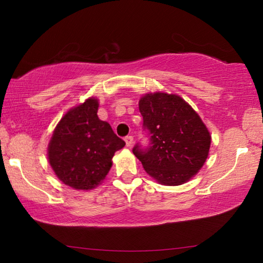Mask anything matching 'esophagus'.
I'll return each mask as SVG.
<instances>
[{"mask_svg": "<svg viewBox=\"0 0 263 263\" xmlns=\"http://www.w3.org/2000/svg\"><path fill=\"white\" fill-rule=\"evenodd\" d=\"M124 141H125V146L132 147L133 142H134V138H133V136H125Z\"/></svg>", "mask_w": 263, "mask_h": 263, "instance_id": "34e87169", "label": "esophagus"}]
</instances>
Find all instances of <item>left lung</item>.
<instances>
[{"mask_svg":"<svg viewBox=\"0 0 263 263\" xmlns=\"http://www.w3.org/2000/svg\"><path fill=\"white\" fill-rule=\"evenodd\" d=\"M139 110L149 146L133 153L151 177L164 185H181L194 177L208 157L211 135L196 111L177 95L147 93Z\"/></svg>","mask_w":263,"mask_h":263,"instance_id":"1","label":"left lung"}]
</instances>
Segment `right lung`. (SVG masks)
I'll list each match as a JSON object with an SVG mask.
<instances>
[{
    "instance_id": "right-lung-1",
    "label": "right lung",
    "mask_w": 263,
    "mask_h": 263,
    "mask_svg": "<svg viewBox=\"0 0 263 263\" xmlns=\"http://www.w3.org/2000/svg\"><path fill=\"white\" fill-rule=\"evenodd\" d=\"M98 99L88 98L61 118L49 142L48 158L64 184L78 190L96 188L112 166L116 151L125 142L100 121Z\"/></svg>"
}]
</instances>
